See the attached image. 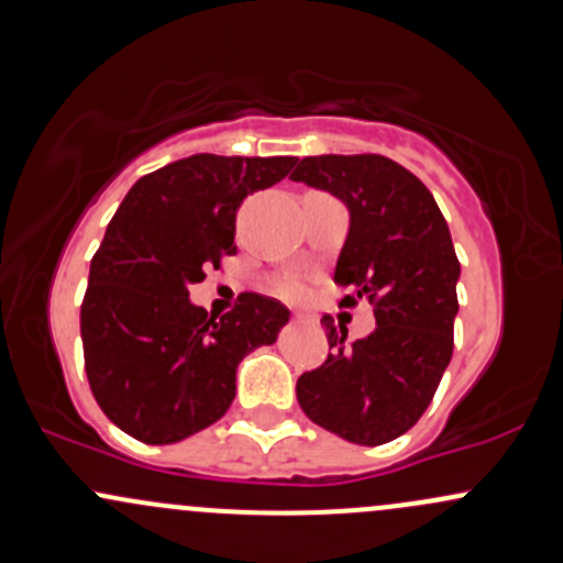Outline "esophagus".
Wrapping results in <instances>:
<instances>
[{
  "label": "esophagus",
  "mask_w": 563,
  "mask_h": 563,
  "mask_svg": "<svg viewBox=\"0 0 563 563\" xmlns=\"http://www.w3.org/2000/svg\"><path fill=\"white\" fill-rule=\"evenodd\" d=\"M294 318H297V321H312V318L305 316V312H297V316H294Z\"/></svg>",
  "instance_id": "obj_1"
}]
</instances>
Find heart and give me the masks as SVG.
<instances>
[{
  "label": "heart",
  "mask_w": 563,
  "mask_h": 563,
  "mask_svg": "<svg viewBox=\"0 0 563 563\" xmlns=\"http://www.w3.org/2000/svg\"><path fill=\"white\" fill-rule=\"evenodd\" d=\"M275 291L286 299H297L305 294V283L297 280V277H283V280L275 283Z\"/></svg>",
  "instance_id": "obj_1"
}]
</instances>
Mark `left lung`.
Returning <instances> with one entry per match:
<instances>
[{
    "label": "left lung",
    "instance_id": "8db88e82",
    "mask_svg": "<svg viewBox=\"0 0 563 563\" xmlns=\"http://www.w3.org/2000/svg\"><path fill=\"white\" fill-rule=\"evenodd\" d=\"M291 180L323 188L351 210L336 258L342 307L369 301L377 327L347 345L327 323L329 356L297 380L312 423L356 445H386L418 423L453 356L459 312L451 232L429 188L377 153L307 156Z\"/></svg>",
    "mask_w": 563,
    "mask_h": 563
}]
</instances>
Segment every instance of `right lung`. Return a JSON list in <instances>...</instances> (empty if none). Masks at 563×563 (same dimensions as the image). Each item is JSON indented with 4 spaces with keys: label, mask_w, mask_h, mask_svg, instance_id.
<instances>
[{
    "label": "right lung",
    "mask_w": 563,
    "mask_h": 563,
    "mask_svg": "<svg viewBox=\"0 0 563 563\" xmlns=\"http://www.w3.org/2000/svg\"><path fill=\"white\" fill-rule=\"evenodd\" d=\"M294 156L180 158L140 177L93 253L80 305L86 377L121 431L169 445L216 423L236 364L288 321L277 299L245 291L221 318L188 301L205 269L234 256L236 207L294 169Z\"/></svg>",
    "instance_id": "add662e5"
}]
</instances>
